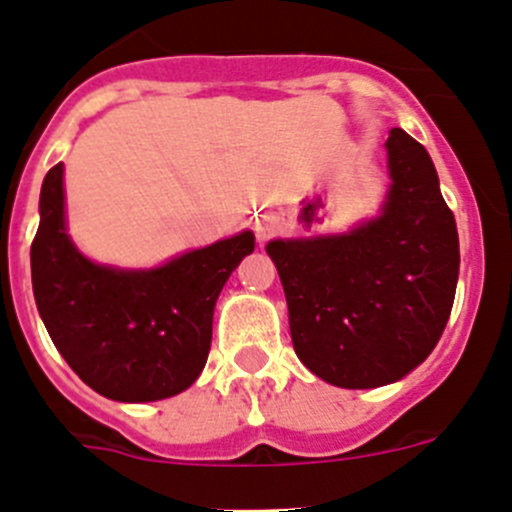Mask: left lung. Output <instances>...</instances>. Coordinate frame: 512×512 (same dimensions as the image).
I'll return each mask as SVG.
<instances>
[{
	"label": "left lung",
	"instance_id": "left-lung-1",
	"mask_svg": "<svg viewBox=\"0 0 512 512\" xmlns=\"http://www.w3.org/2000/svg\"><path fill=\"white\" fill-rule=\"evenodd\" d=\"M391 188L352 232L272 240L294 352L342 389L394 384L441 339L456 297L458 230L421 143L391 128Z\"/></svg>",
	"mask_w": 512,
	"mask_h": 512
}]
</instances>
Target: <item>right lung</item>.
<instances>
[{
  "label": "right lung",
  "mask_w": 512,
  "mask_h": 512,
  "mask_svg": "<svg viewBox=\"0 0 512 512\" xmlns=\"http://www.w3.org/2000/svg\"><path fill=\"white\" fill-rule=\"evenodd\" d=\"M39 215L34 299L66 364L98 394L126 404L188 389L208 361L220 289L255 250V235L240 232L153 270L96 265L66 235L61 163L46 173Z\"/></svg>",
  "instance_id": "1"
}]
</instances>
